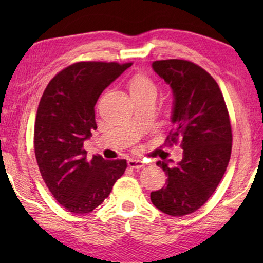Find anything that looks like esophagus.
Here are the masks:
<instances>
[{
  "label": "esophagus",
  "mask_w": 263,
  "mask_h": 263,
  "mask_svg": "<svg viewBox=\"0 0 263 263\" xmlns=\"http://www.w3.org/2000/svg\"><path fill=\"white\" fill-rule=\"evenodd\" d=\"M127 164L128 167L131 168H135V169H138V168H142L145 166L144 161H141V160H137V159H130L127 161Z\"/></svg>",
  "instance_id": "34e87169"
}]
</instances>
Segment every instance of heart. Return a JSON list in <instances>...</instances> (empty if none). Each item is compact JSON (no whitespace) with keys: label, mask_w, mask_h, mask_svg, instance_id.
I'll use <instances>...</instances> for the list:
<instances>
[{"label":"heart","mask_w":263,"mask_h":263,"mask_svg":"<svg viewBox=\"0 0 263 263\" xmlns=\"http://www.w3.org/2000/svg\"><path fill=\"white\" fill-rule=\"evenodd\" d=\"M128 91H130L131 97L140 96L144 94H155V87L152 80L142 74H138L131 79L128 83Z\"/></svg>","instance_id":"b5f03b06"}]
</instances>
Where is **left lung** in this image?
Wrapping results in <instances>:
<instances>
[{
    "label": "left lung",
    "instance_id": "left-lung-1",
    "mask_svg": "<svg viewBox=\"0 0 263 263\" xmlns=\"http://www.w3.org/2000/svg\"><path fill=\"white\" fill-rule=\"evenodd\" d=\"M152 67L172 88L175 127L167 141L181 140L183 158L174 167L157 162L168 179L151 193V201L166 215L181 217L198 210L225 174L232 149L229 111L215 79L194 62L159 60Z\"/></svg>",
    "mask_w": 263,
    "mask_h": 263
}]
</instances>
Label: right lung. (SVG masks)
<instances>
[{
  "mask_svg": "<svg viewBox=\"0 0 263 263\" xmlns=\"http://www.w3.org/2000/svg\"><path fill=\"white\" fill-rule=\"evenodd\" d=\"M132 64L82 61L53 78L39 102L34 154L47 188L74 213H89L103 203L127 167L126 160H87L83 141L96 130L95 104L104 89Z\"/></svg>",
  "mask_w": 263,
  "mask_h": 263,
  "instance_id": "obj_1",
  "label": "right lung"
}]
</instances>
